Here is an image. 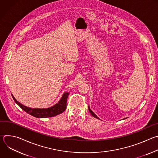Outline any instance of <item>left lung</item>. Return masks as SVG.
Returning <instances> with one entry per match:
<instances>
[{
  "instance_id": "8db88e82",
  "label": "left lung",
  "mask_w": 158,
  "mask_h": 158,
  "mask_svg": "<svg viewBox=\"0 0 158 158\" xmlns=\"http://www.w3.org/2000/svg\"><path fill=\"white\" fill-rule=\"evenodd\" d=\"M88 109H89V112H90V113H91V115L93 116V117H94V118H97V119H100L94 113V112L92 111V110L91 109H90V107H89V106H88Z\"/></svg>"
}]
</instances>
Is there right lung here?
<instances>
[{"label":"right lung","mask_w":158,"mask_h":158,"mask_svg":"<svg viewBox=\"0 0 158 158\" xmlns=\"http://www.w3.org/2000/svg\"><path fill=\"white\" fill-rule=\"evenodd\" d=\"M69 93H64L59 100V101L54 105L48 108H44V109H35V108H31L24 106L17 101L15 98L12 94V96L15 102V103L20 106L24 111H26L27 113L31 114V116L38 118H51L56 116L59 114L62 113V112L66 109V103L67 99L68 98Z\"/></svg>","instance_id":"1"}]
</instances>
